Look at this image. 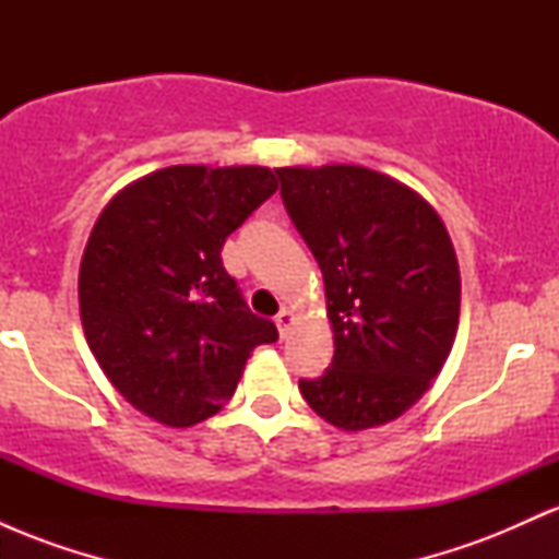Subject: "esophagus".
Returning <instances> with one entry per match:
<instances>
[{"mask_svg":"<svg viewBox=\"0 0 559 559\" xmlns=\"http://www.w3.org/2000/svg\"><path fill=\"white\" fill-rule=\"evenodd\" d=\"M275 325H278L281 338H284L286 333H288V329H292V325H294V316H292V310H286V307H284V310H281L278 316H275Z\"/></svg>","mask_w":559,"mask_h":559,"instance_id":"34e87169","label":"esophagus"}]
</instances>
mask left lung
<instances>
[{
  "label": "left lung",
  "instance_id": "8db88e82",
  "mask_svg": "<svg viewBox=\"0 0 559 559\" xmlns=\"http://www.w3.org/2000/svg\"><path fill=\"white\" fill-rule=\"evenodd\" d=\"M294 226L316 254L333 331L331 368L299 381L342 431L396 420L431 389L460 323V265L418 191L362 165L275 168Z\"/></svg>",
  "mask_w": 559,
  "mask_h": 559
}]
</instances>
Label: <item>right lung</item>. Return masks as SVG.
I'll return each mask as SVG.
<instances>
[{
  "mask_svg": "<svg viewBox=\"0 0 559 559\" xmlns=\"http://www.w3.org/2000/svg\"><path fill=\"white\" fill-rule=\"evenodd\" d=\"M262 165H173L120 189L81 258L88 349L146 418L189 428L234 396L243 365L278 331L243 305L221 249L275 194Z\"/></svg>",
  "mask_w": 559,
  "mask_h": 559,
  "instance_id": "obj_1",
  "label": "right lung"
}]
</instances>
